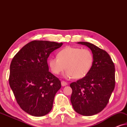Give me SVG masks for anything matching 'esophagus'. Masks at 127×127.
Listing matches in <instances>:
<instances>
[{
  "instance_id": "esophagus-1",
  "label": "esophagus",
  "mask_w": 127,
  "mask_h": 127,
  "mask_svg": "<svg viewBox=\"0 0 127 127\" xmlns=\"http://www.w3.org/2000/svg\"><path fill=\"white\" fill-rule=\"evenodd\" d=\"M61 85L62 86H66L67 85V83L65 81H61Z\"/></svg>"
}]
</instances>
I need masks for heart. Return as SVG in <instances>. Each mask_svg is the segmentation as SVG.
I'll use <instances>...</instances> for the list:
<instances>
[{
    "mask_svg": "<svg viewBox=\"0 0 127 127\" xmlns=\"http://www.w3.org/2000/svg\"><path fill=\"white\" fill-rule=\"evenodd\" d=\"M94 62L93 53L87 48L67 47L60 50L57 57H51L48 64L53 73L58 75L66 70V78L81 79L91 70Z\"/></svg>",
    "mask_w": 127,
    "mask_h": 127,
    "instance_id": "obj_1",
    "label": "heart"
}]
</instances>
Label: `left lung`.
Masks as SVG:
<instances>
[{
	"label": "left lung",
	"instance_id": "obj_1",
	"mask_svg": "<svg viewBox=\"0 0 127 127\" xmlns=\"http://www.w3.org/2000/svg\"><path fill=\"white\" fill-rule=\"evenodd\" d=\"M78 43L91 49L94 62L85 77L70 84L72 89L70 101L79 114L93 116L101 112L108 103L115 87V67L105 50L88 42Z\"/></svg>",
	"mask_w": 127,
	"mask_h": 127
}]
</instances>
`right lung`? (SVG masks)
Wrapping results in <instances>:
<instances>
[{"instance_id": "add662e5", "label": "right lung", "mask_w": 127, "mask_h": 127, "mask_svg": "<svg viewBox=\"0 0 127 127\" xmlns=\"http://www.w3.org/2000/svg\"><path fill=\"white\" fill-rule=\"evenodd\" d=\"M62 44L54 41H32L11 61L10 86L21 108L30 115L41 117L51 110L61 83L48 71L47 58Z\"/></svg>"}]
</instances>
